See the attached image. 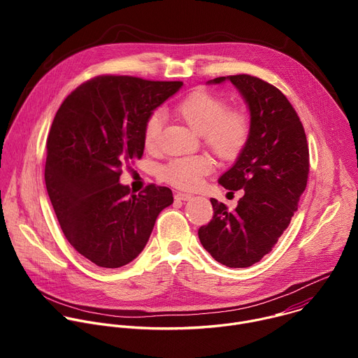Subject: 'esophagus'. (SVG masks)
Listing matches in <instances>:
<instances>
[{
  "label": "esophagus",
  "mask_w": 358,
  "mask_h": 358,
  "mask_svg": "<svg viewBox=\"0 0 358 358\" xmlns=\"http://www.w3.org/2000/svg\"><path fill=\"white\" fill-rule=\"evenodd\" d=\"M174 198L177 199V201H189L192 196L189 195V194H184V192H177L176 195H174Z\"/></svg>",
  "instance_id": "esophagus-1"
}]
</instances>
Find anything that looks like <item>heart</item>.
Returning a JSON list of instances; mask_svg holds the SVG:
<instances>
[{
	"label": "heart",
	"instance_id": "b5f03b06",
	"mask_svg": "<svg viewBox=\"0 0 358 358\" xmlns=\"http://www.w3.org/2000/svg\"><path fill=\"white\" fill-rule=\"evenodd\" d=\"M176 113L192 130L199 133L202 141L222 159L238 156L250 134L248 116L236 109L227 110L225 99L206 89L188 93L176 106ZM162 126V112L156 110L147 117L143 141L148 150L156 148ZM211 170V159L191 156L171 160L160 170V176L166 182L177 188L195 189L202 182L203 176Z\"/></svg>",
	"mask_w": 358,
	"mask_h": 358
}]
</instances>
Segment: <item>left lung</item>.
I'll return each mask as SVG.
<instances>
[{"label": "left lung", "mask_w": 358, "mask_h": 358, "mask_svg": "<svg viewBox=\"0 0 358 358\" xmlns=\"http://www.w3.org/2000/svg\"><path fill=\"white\" fill-rule=\"evenodd\" d=\"M243 97L250 134L235 164L218 182L243 189L234 211L211 198L214 217L198 229L211 257L228 268H248L268 255L297 211L309 176V147L303 124L286 96L250 75L221 76Z\"/></svg>", "instance_id": "obj_1"}]
</instances>
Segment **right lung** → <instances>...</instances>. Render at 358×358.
I'll use <instances>...</instances> for the list:
<instances>
[{"instance_id": "obj_1", "label": "right lung", "mask_w": 358, "mask_h": 358, "mask_svg": "<svg viewBox=\"0 0 358 358\" xmlns=\"http://www.w3.org/2000/svg\"><path fill=\"white\" fill-rule=\"evenodd\" d=\"M182 82L103 75L76 87L55 115L46 141L45 184L68 242L100 268H120L144 249L159 214L173 203L167 187L138 195L119 182L140 160L147 117Z\"/></svg>"}]
</instances>
